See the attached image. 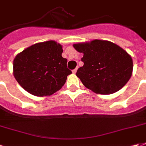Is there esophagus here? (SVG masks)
<instances>
[{"instance_id":"1","label":"esophagus","mask_w":146,"mask_h":146,"mask_svg":"<svg viewBox=\"0 0 146 146\" xmlns=\"http://www.w3.org/2000/svg\"><path fill=\"white\" fill-rule=\"evenodd\" d=\"M77 70H78V68L74 69V70H73V71H72V73H73V74H75V73H76V72H77Z\"/></svg>"}]
</instances>
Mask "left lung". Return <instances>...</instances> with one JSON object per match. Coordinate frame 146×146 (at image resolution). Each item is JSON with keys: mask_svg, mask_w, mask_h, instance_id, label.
Masks as SVG:
<instances>
[{"mask_svg": "<svg viewBox=\"0 0 146 146\" xmlns=\"http://www.w3.org/2000/svg\"><path fill=\"white\" fill-rule=\"evenodd\" d=\"M73 46L83 54L84 65L78 69L76 75L95 93L109 95L117 92L132 74V58L113 42L94 39Z\"/></svg>", "mask_w": 146, "mask_h": 146, "instance_id": "left-lung-1", "label": "left lung"}]
</instances>
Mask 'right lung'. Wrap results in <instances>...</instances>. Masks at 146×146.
I'll list each match as a JSON object with an SVG mask.
<instances>
[{
	"mask_svg": "<svg viewBox=\"0 0 146 146\" xmlns=\"http://www.w3.org/2000/svg\"><path fill=\"white\" fill-rule=\"evenodd\" d=\"M62 53V46L53 40L30 46L15 57L14 76L32 95H52L62 88L67 76L72 74Z\"/></svg>",
	"mask_w": 146,
	"mask_h": 146,
	"instance_id": "right-lung-1",
	"label": "right lung"
}]
</instances>
